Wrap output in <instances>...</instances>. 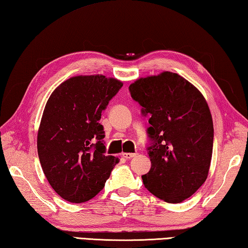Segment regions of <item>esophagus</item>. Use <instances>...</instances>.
Listing matches in <instances>:
<instances>
[{
    "label": "esophagus",
    "mask_w": 248,
    "mask_h": 248,
    "mask_svg": "<svg viewBox=\"0 0 248 248\" xmlns=\"http://www.w3.org/2000/svg\"><path fill=\"white\" fill-rule=\"evenodd\" d=\"M136 155H137V154H132V153H125V154H123V157L125 159H132L134 157H136Z\"/></svg>",
    "instance_id": "obj_1"
}]
</instances>
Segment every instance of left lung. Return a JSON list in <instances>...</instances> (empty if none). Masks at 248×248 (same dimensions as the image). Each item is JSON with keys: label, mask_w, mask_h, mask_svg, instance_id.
Wrapping results in <instances>:
<instances>
[{"label": "left lung", "mask_w": 248, "mask_h": 248, "mask_svg": "<svg viewBox=\"0 0 248 248\" xmlns=\"http://www.w3.org/2000/svg\"><path fill=\"white\" fill-rule=\"evenodd\" d=\"M132 98L149 114L153 146L145 187L162 201L179 203L192 196L209 173L214 123L205 97L179 74L162 72L138 78Z\"/></svg>", "instance_id": "obj_1"}]
</instances>
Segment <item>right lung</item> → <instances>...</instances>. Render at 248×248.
<instances>
[{
	"label": "right lung",
	"mask_w": 248,
	"mask_h": 248,
	"mask_svg": "<svg viewBox=\"0 0 248 248\" xmlns=\"http://www.w3.org/2000/svg\"><path fill=\"white\" fill-rule=\"evenodd\" d=\"M123 82L103 75L71 77L43 110L37 148L42 171L59 196L80 203L104 187L119 158L106 155L101 112Z\"/></svg>",
	"instance_id": "1"
}]
</instances>
